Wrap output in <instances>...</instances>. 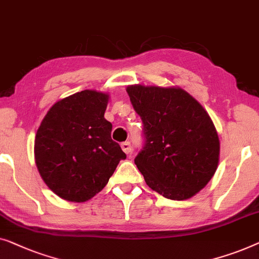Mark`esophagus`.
Returning <instances> with one entry per match:
<instances>
[{
    "label": "esophagus",
    "mask_w": 259,
    "mask_h": 259,
    "mask_svg": "<svg viewBox=\"0 0 259 259\" xmlns=\"http://www.w3.org/2000/svg\"><path fill=\"white\" fill-rule=\"evenodd\" d=\"M122 147V150L125 152V154H130L131 152V144L130 142H123V143L121 144Z\"/></svg>",
    "instance_id": "34e87169"
}]
</instances>
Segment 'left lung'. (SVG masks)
<instances>
[{"mask_svg":"<svg viewBox=\"0 0 259 259\" xmlns=\"http://www.w3.org/2000/svg\"><path fill=\"white\" fill-rule=\"evenodd\" d=\"M143 122L144 147L135 164L152 190L174 201L201 191L216 172L220 138L201 104L178 87L126 88Z\"/></svg>","mask_w":259,"mask_h":259,"instance_id":"obj_1","label":"left lung"}]
</instances>
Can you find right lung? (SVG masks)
Here are the masks:
<instances>
[{
	"instance_id": "1",
	"label": "right lung",
	"mask_w": 259,
	"mask_h": 259,
	"mask_svg": "<svg viewBox=\"0 0 259 259\" xmlns=\"http://www.w3.org/2000/svg\"><path fill=\"white\" fill-rule=\"evenodd\" d=\"M109 95L96 90L56 102L35 137V163L42 180L58 197L85 202L109 182L126 155L111 140L104 118Z\"/></svg>"
}]
</instances>
